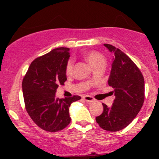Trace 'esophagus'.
I'll use <instances>...</instances> for the list:
<instances>
[{
  "label": "esophagus",
  "instance_id": "esophagus-1",
  "mask_svg": "<svg viewBox=\"0 0 159 159\" xmlns=\"http://www.w3.org/2000/svg\"><path fill=\"white\" fill-rule=\"evenodd\" d=\"M83 98H84V100L85 101V102H89V103L94 102V99L92 97H91V96H89V95L84 96V97H83Z\"/></svg>",
  "mask_w": 159,
  "mask_h": 159
}]
</instances>
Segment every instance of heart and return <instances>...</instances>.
I'll return each mask as SVG.
<instances>
[{"instance_id": "obj_1", "label": "heart", "mask_w": 159, "mask_h": 159, "mask_svg": "<svg viewBox=\"0 0 159 159\" xmlns=\"http://www.w3.org/2000/svg\"><path fill=\"white\" fill-rule=\"evenodd\" d=\"M84 58L92 66V68L98 66V65H105V57L102 53L96 51H89L84 54ZM73 70V61L69 60L66 65L65 72L68 75H70Z\"/></svg>"}]
</instances>
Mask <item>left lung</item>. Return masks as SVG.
<instances>
[{
    "instance_id": "1",
    "label": "left lung",
    "mask_w": 159,
    "mask_h": 159,
    "mask_svg": "<svg viewBox=\"0 0 159 159\" xmlns=\"http://www.w3.org/2000/svg\"><path fill=\"white\" fill-rule=\"evenodd\" d=\"M114 53L108 85L114 89L115 98L111 107L103 105V112L96 117L102 129L118 131L134 120L145 99V81L139 68L128 55L111 44H104Z\"/></svg>"
}]
</instances>
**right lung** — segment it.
Returning <instances> with one entry per match:
<instances>
[{"label": "right lung", "instance_id": "right-lung-1", "mask_svg": "<svg viewBox=\"0 0 159 159\" xmlns=\"http://www.w3.org/2000/svg\"><path fill=\"white\" fill-rule=\"evenodd\" d=\"M68 48H57L37 57L22 81L25 108L34 122L44 131L56 132L70 122L69 107L81 97L57 98V89L66 81L65 68L70 57Z\"/></svg>", "mask_w": 159, "mask_h": 159}]
</instances>
